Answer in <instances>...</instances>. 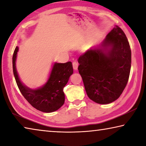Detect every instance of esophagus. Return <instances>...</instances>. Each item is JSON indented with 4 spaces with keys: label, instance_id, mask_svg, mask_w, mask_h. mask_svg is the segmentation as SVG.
I'll list each match as a JSON object with an SVG mask.
<instances>
[{
    "label": "esophagus",
    "instance_id": "34e87169",
    "mask_svg": "<svg viewBox=\"0 0 146 146\" xmlns=\"http://www.w3.org/2000/svg\"><path fill=\"white\" fill-rule=\"evenodd\" d=\"M78 66V62H76V61L73 62V68L74 70H77Z\"/></svg>",
    "mask_w": 146,
    "mask_h": 146
}]
</instances>
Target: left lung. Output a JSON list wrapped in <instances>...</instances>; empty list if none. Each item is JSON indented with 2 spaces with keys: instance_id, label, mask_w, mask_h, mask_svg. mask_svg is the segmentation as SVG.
<instances>
[{
  "instance_id": "1",
  "label": "left lung",
  "mask_w": 146,
  "mask_h": 146,
  "mask_svg": "<svg viewBox=\"0 0 146 146\" xmlns=\"http://www.w3.org/2000/svg\"><path fill=\"white\" fill-rule=\"evenodd\" d=\"M78 72L88 97L100 104L118 99L129 79L131 51L127 38L118 26L99 45L79 56Z\"/></svg>"
}]
</instances>
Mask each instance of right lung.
Returning <instances> with one entry per match:
<instances>
[{
  "label": "right lung",
  "mask_w": 146,
  "mask_h": 146,
  "mask_svg": "<svg viewBox=\"0 0 146 146\" xmlns=\"http://www.w3.org/2000/svg\"><path fill=\"white\" fill-rule=\"evenodd\" d=\"M19 47L17 46L13 55V70L15 78L20 91L28 102L36 110L44 113L58 110L64 104V88L73 73L71 62H55L47 82L37 89H31L22 82L16 68V59Z\"/></svg>",
  "instance_id": "add662e5"
}]
</instances>
